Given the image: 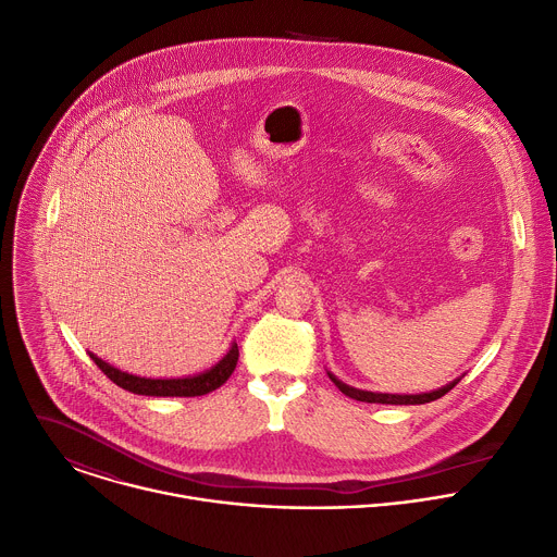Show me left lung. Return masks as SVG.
<instances>
[{
  "instance_id": "left-lung-1",
  "label": "left lung",
  "mask_w": 557,
  "mask_h": 557,
  "mask_svg": "<svg viewBox=\"0 0 557 557\" xmlns=\"http://www.w3.org/2000/svg\"><path fill=\"white\" fill-rule=\"evenodd\" d=\"M326 375H329V380L336 384L347 397H351V399H358V401H367V404H395V406H408V404H428V401H434V399H438V397H443L446 395L448 391H453L459 382H461V377H457V380H453L450 384H446V386H441V388H436V391H430V393H417V395H397V393H373V391H362V388H354V386H349V384H345L343 380H338L336 375H333L331 371H326Z\"/></svg>"
}]
</instances>
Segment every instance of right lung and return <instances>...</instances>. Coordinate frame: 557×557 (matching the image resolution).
<instances>
[{"label":"right lung","instance_id":"1","mask_svg":"<svg viewBox=\"0 0 557 557\" xmlns=\"http://www.w3.org/2000/svg\"><path fill=\"white\" fill-rule=\"evenodd\" d=\"M89 358L111 382L119 384L121 388H125L129 393L147 395V397H197V395H206V393L219 388L233 375L237 360H239V347H237V343H233L228 354L203 373L188 375V377H164V380L162 377H140V375L121 371L116 367H111L109 362L100 360L94 354H89Z\"/></svg>","mask_w":557,"mask_h":557}]
</instances>
